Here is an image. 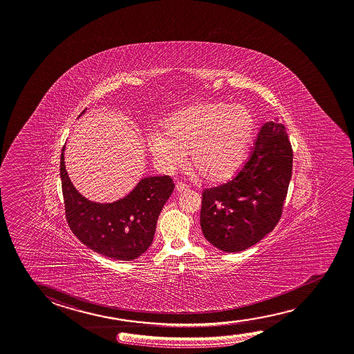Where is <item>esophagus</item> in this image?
I'll return each mask as SVG.
<instances>
[{
    "mask_svg": "<svg viewBox=\"0 0 354 354\" xmlns=\"http://www.w3.org/2000/svg\"><path fill=\"white\" fill-rule=\"evenodd\" d=\"M189 187L185 184H183V183H176V185H175V190L178 192H186Z\"/></svg>",
    "mask_w": 354,
    "mask_h": 354,
    "instance_id": "34e87169",
    "label": "esophagus"
}]
</instances>
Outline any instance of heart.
<instances>
[{
  "mask_svg": "<svg viewBox=\"0 0 354 354\" xmlns=\"http://www.w3.org/2000/svg\"><path fill=\"white\" fill-rule=\"evenodd\" d=\"M154 132L148 145L167 171L180 167L190 153L197 174L212 183L232 178L243 165L255 129V118L244 104L205 101L178 111Z\"/></svg>",
  "mask_w": 354,
  "mask_h": 354,
  "instance_id": "obj_1",
  "label": "heart"
}]
</instances>
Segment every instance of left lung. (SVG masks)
I'll list each match as a JSON object with an SVG mask.
<instances>
[{
	"label": "left lung",
	"instance_id": "1",
	"mask_svg": "<svg viewBox=\"0 0 354 354\" xmlns=\"http://www.w3.org/2000/svg\"><path fill=\"white\" fill-rule=\"evenodd\" d=\"M292 173V149L278 120L261 126L248 162L233 179L203 192L200 225L223 252L247 250L277 226Z\"/></svg>",
	"mask_w": 354,
	"mask_h": 354
}]
</instances>
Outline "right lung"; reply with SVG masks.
<instances>
[{"mask_svg": "<svg viewBox=\"0 0 354 354\" xmlns=\"http://www.w3.org/2000/svg\"><path fill=\"white\" fill-rule=\"evenodd\" d=\"M64 151L65 145L60 179L70 230L87 248L111 259L133 261L143 254L151 247L158 217L174 190L173 180L168 175L148 176L115 203H93L73 185L65 169Z\"/></svg>", "mask_w": 354, "mask_h": 354, "instance_id": "add662e5", "label": "right lung"}]
</instances>
